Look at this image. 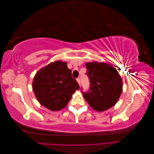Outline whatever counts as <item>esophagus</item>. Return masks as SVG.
<instances>
[{
  "label": "esophagus",
  "mask_w": 154,
  "mask_h": 154,
  "mask_svg": "<svg viewBox=\"0 0 154 154\" xmlns=\"http://www.w3.org/2000/svg\"><path fill=\"white\" fill-rule=\"evenodd\" d=\"M76 80H77V82H78V84L80 85V82H81V81H80V78H78L76 79Z\"/></svg>",
  "instance_id": "1"
}]
</instances>
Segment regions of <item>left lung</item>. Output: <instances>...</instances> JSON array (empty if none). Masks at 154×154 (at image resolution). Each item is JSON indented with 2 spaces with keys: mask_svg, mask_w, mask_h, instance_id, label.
Listing matches in <instances>:
<instances>
[{
  "mask_svg": "<svg viewBox=\"0 0 154 154\" xmlns=\"http://www.w3.org/2000/svg\"><path fill=\"white\" fill-rule=\"evenodd\" d=\"M90 88L83 97L93 109L101 112L113 106L123 90L122 77L111 65L96 62L85 64Z\"/></svg>",
  "mask_w": 154,
  "mask_h": 154,
  "instance_id": "8db88e82",
  "label": "left lung"
}]
</instances>
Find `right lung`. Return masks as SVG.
<instances>
[{"mask_svg":"<svg viewBox=\"0 0 154 154\" xmlns=\"http://www.w3.org/2000/svg\"><path fill=\"white\" fill-rule=\"evenodd\" d=\"M67 63L56 61L36 72L32 82V90L39 103L53 111L63 109L73 93L80 88L72 77Z\"/></svg>","mask_w":154,"mask_h":154,"instance_id":"obj_1","label":"right lung"}]
</instances>
